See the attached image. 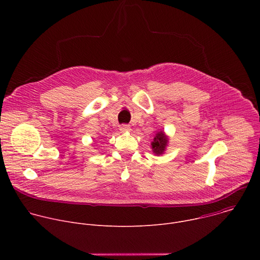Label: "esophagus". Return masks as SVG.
I'll use <instances>...</instances> for the list:
<instances>
[{
  "mask_svg": "<svg viewBox=\"0 0 260 260\" xmlns=\"http://www.w3.org/2000/svg\"><path fill=\"white\" fill-rule=\"evenodd\" d=\"M119 131H120V133H127V132L131 131V127H129V125H127V124H122V125L119 127Z\"/></svg>",
  "mask_w": 260,
  "mask_h": 260,
  "instance_id": "esophagus-1",
  "label": "esophagus"
}]
</instances>
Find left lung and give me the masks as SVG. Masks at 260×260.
<instances>
[{
    "mask_svg": "<svg viewBox=\"0 0 260 260\" xmlns=\"http://www.w3.org/2000/svg\"><path fill=\"white\" fill-rule=\"evenodd\" d=\"M168 143H169V138L167 137V135L161 131L158 132L155 135L153 142L151 143L153 153L157 156L164 154V152L166 151V148L168 146Z\"/></svg>",
    "mask_w": 260,
    "mask_h": 260,
    "instance_id": "1",
    "label": "left lung"
}]
</instances>
